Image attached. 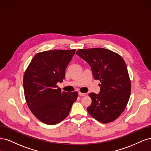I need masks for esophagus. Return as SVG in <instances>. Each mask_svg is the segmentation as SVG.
<instances>
[{"mask_svg":"<svg viewBox=\"0 0 151 151\" xmlns=\"http://www.w3.org/2000/svg\"><path fill=\"white\" fill-rule=\"evenodd\" d=\"M79 95L81 96H86V93H81L79 92Z\"/></svg>","mask_w":151,"mask_h":151,"instance_id":"esophagus-1","label":"esophagus"}]
</instances>
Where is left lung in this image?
I'll return each instance as SVG.
<instances>
[{"label":"left lung","mask_w":151,"mask_h":151,"mask_svg":"<svg viewBox=\"0 0 151 151\" xmlns=\"http://www.w3.org/2000/svg\"><path fill=\"white\" fill-rule=\"evenodd\" d=\"M76 54L88 63L94 79L101 83L99 94H89L92 103L87 108L88 113L103 123L115 120L124 111L131 92L124 60L120 55L102 48L80 49Z\"/></svg>","instance_id":"1"}]
</instances>
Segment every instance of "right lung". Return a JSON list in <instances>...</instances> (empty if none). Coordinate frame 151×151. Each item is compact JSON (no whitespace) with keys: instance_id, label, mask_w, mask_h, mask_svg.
<instances>
[{"instance_id":"obj_1","label":"right lung","mask_w":151,"mask_h":151,"mask_svg":"<svg viewBox=\"0 0 151 151\" xmlns=\"http://www.w3.org/2000/svg\"><path fill=\"white\" fill-rule=\"evenodd\" d=\"M76 50H53L38 53L24 73L26 103L32 113L47 125H55L68 116L77 99L76 91H62L57 84L65 79V69Z\"/></svg>"}]
</instances>
